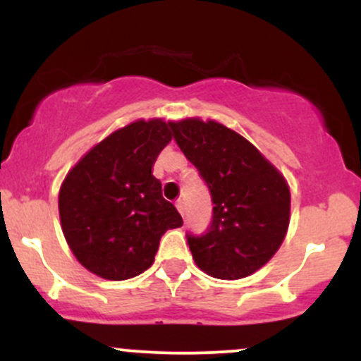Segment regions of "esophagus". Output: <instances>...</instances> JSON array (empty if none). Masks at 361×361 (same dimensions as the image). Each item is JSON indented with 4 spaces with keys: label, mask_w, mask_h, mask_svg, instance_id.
I'll return each mask as SVG.
<instances>
[{
    "label": "esophagus",
    "mask_w": 361,
    "mask_h": 361,
    "mask_svg": "<svg viewBox=\"0 0 361 361\" xmlns=\"http://www.w3.org/2000/svg\"><path fill=\"white\" fill-rule=\"evenodd\" d=\"M175 205H176L178 212H180L181 215H185V205H183V200H180V198H178V200L175 202Z\"/></svg>",
    "instance_id": "1"
}]
</instances>
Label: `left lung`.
I'll use <instances>...</instances> for the list:
<instances>
[{
  "label": "left lung",
  "instance_id": "left-lung-1",
  "mask_svg": "<svg viewBox=\"0 0 361 361\" xmlns=\"http://www.w3.org/2000/svg\"><path fill=\"white\" fill-rule=\"evenodd\" d=\"M169 127L214 202L207 233L186 234L197 267L224 280L259 270L288 229L290 190L285 178L250 140L215 120L186 118Z\"/></svg>",
  "mask_w": 361,
  "mask_h": 361
}]
</instances>
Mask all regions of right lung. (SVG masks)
Returning <instances> with one entry per match:
<instances>
[{
  "instance_id": "right-lung-1",
  "label": "right lung",
  "mask_w": 361,
  "mask_h": 361,
  "mask_svg": "<svg viewBox=\"0 0 361 361\" xmlns=\"http://www.w3.org/2000/svg\"><path fill=\"white\" fill-rule=\"evenodd\" d=\"M171 137L161 118L132 122L97 144L62 181V233L86 270L105 280L137 276L154 263L161 235L183 226L152 176Z\"/></svg>"
}]
</instances>
